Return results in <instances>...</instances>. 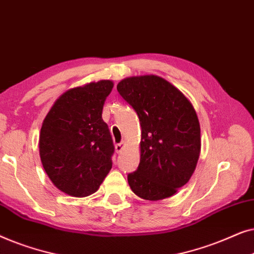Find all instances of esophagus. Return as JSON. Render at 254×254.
<instances>
[{
	"mask_svg": "<svg viewBox=\"0 0 254 254\" xmlns=\"http://www.w3.org/2000/svg\"><path fill=\"white\" fill-rule=\"evenodd\" d=\"M125 145H126V143H125V142H121V143L116 144V151L118 152V154H120V152L124 150Z\"/></svg>",
	"mask_w": 254,
	"mask_h": 254,
	"instance_id": "1",
	"label": "esophagus"
}]
</instances>
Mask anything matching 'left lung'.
I'll use <instances>...</instances> for the list:
<instances>
[{
	"mask_svg": "<svg viewBox=\"0 0 254 254\" xmlns=\"http://www.w3.org/2000/svg\"><path fill=\"white\" fill-rule=\"evenodd\" d=\"M117 90L141 125L140 164L128 175L131 190L149 201L175 195L189 183L200 156V124L192 103L157 75L124 78Z\"/></svg>",
	"mask_w": 254,
	"mask_h": 254,
	"instance_id": "1",
	"label": "left lung"
}]
</instances>
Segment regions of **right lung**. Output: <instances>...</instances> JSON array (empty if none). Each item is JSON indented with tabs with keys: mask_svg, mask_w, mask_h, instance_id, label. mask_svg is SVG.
<instances>
[{
	"mask_svg": "<svg viewBox=\"0 0 254 254\" xmlns=\"http://www.w3.org/2000/svg\"><path fill=\"white\" fill-rule=\"evenodd\" d=\"M113 82L102 79L69 89L55 100L39 136L41 163L65 194L84 197L98 190L112 169L114 145L102 113Z\"/></svg>",
	"mask_w": 254,
	"mask_h": 254,
	"instance_id": "obj_1",
	"label": "right lung"
}]
</instances>
